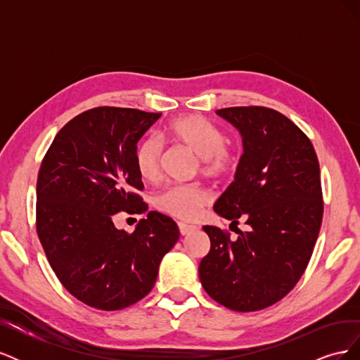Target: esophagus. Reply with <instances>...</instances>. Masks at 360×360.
<instances>
[{
  "label": "esophagus",
  "instance_id": "1",
  "mask_svg": "<svg viewBox=\"0 0 360 360\" xmlns=\"http://www.w3.org/2000/svg\"><path fill=\"white\" fill-rule=\"evenodd\" d=\"M179 230H180V234H181V236H188V234H191L192 231L197 230V226L180 222V224H179Z\"/></svg>",
  "mask_w": 360,
  "mask_h": 360
}]
</instances>
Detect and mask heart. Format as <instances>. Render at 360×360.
<instances>
[{"label":"heart","instance_id":"heart-1","mask_svg":"<svg viewBox=\"0 0 360 360\" xmlns=\"http://www.w3.org/2000/svg\"><path fill=\"white\" fill-rule=\"evenodd\" d=\"M163 136L197 155L200 172L205 177L221 180L233 174L237 167L236 148L226 143L222 129L202 115L191 114L172 120L163 127ZM160 159L162 146L158 139L141 141L135 150L139 177L144 181H155L160 172ZM209 201L210 193L200 184H176L158 195L156 207L177 219L192 221Z\"/></svg>","mask_w":360,"mask_h":360}]
</instances>
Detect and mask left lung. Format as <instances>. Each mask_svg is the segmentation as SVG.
<instances>
[{
  "instance_id": "left-lung-1",
  "label": "left lung",
  "mask_w": 360,
  "mask_h": 360,
  "mask_svg": "<svg viewBox=\"0 0 360 360\" xmlns=\"http://www.w3.org/2000/svg\"><path fill=\"white\" fill-rule=\"evenodd\" d=\"M242 135L234 181L213 210L246 231L237 238L204 225L210 250L200 263L205 292L225 308L250 312L279 302L297 284L323 219L320 165L309 138L264 106L217 110Z\"/></svg>"
}]
</instances>
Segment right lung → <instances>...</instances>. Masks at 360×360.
I'll return each mask as SVG.
<instances>
[{
  "label": "right lung",
  "instance_id": "obj_1",
  "mask_svg": "<svg viewBox=\"0 0 360 360\" xmlns=\"http://www.w3.org/2000/svg\"><path fill=\"white\" fill-rule=\"evenodd\" d=\"M160 115L93 108L60 130L41 160L37 236L63 287L91 308L118 311L146 297L179 240L177 224L159 212L130 234L114 225L118 212H147L135 150Z\"/></svg>",
  "mask_w": 360,
  "mask_h": 360
}]
</instances>
